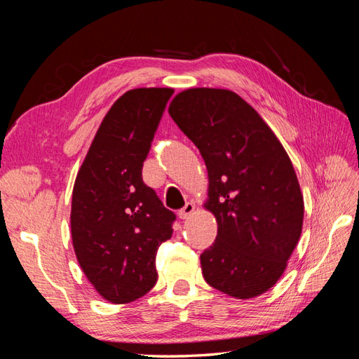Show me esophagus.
<instances>
[{"label":"esophagus","mask_w":359,"mask_h":359,"mask_svg":"<svg viewBox=\"0 0 359 359\" xmlns=\"http://www.w3.org/2000/svg\"><path fill=\"white\" fill-rule=\"evenodd\" d=\"M194 211V205L191 203V202H187L186 205L182 206V208L178 211V215H180V219H189L190 217V214Z\"/></svg>","instance_id":"1"}]
</instances>
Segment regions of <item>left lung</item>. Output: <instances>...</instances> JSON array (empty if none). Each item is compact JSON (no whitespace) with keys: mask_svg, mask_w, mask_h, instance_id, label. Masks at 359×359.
I'll return each instance as SVG.
<instances>
[{"mask_svg":"<svg viewBox=\"0 0 359 359\" xmlns=\"http://www.w3.org/2000/svg\"><path fill=\"white\" fill-rule=\"evenodd\" d=\"M169 115L208 169L206 208L219 231L201 255L203 278L231 297H257L283 274L301 236L304 201L292 161L264 119L232 91H182Z\"/></svg>","mask_w":359,"mask_h":359,"instance_id":"obj_1","label":"left lung"}]
</instances>
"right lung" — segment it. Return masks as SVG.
Listing matches in <instances>:
<instances>
[{"instance_id":"add662e5","label":"right lung","mask_w":359,"mask_h":359,"mask_svg":"<svg viewBox=\"0 0 359 359\" xmlns=\"http://www.w3.org/2000/svg\"><path fill=\"white\" fill-rule=\"evenodd\" d=\"M170 88L123 94L106 114L73 187L72 238L78 262L103 298L132 302L157 283L156 255L177 220L142 180Z\"/></svg>"}]
</instances>
